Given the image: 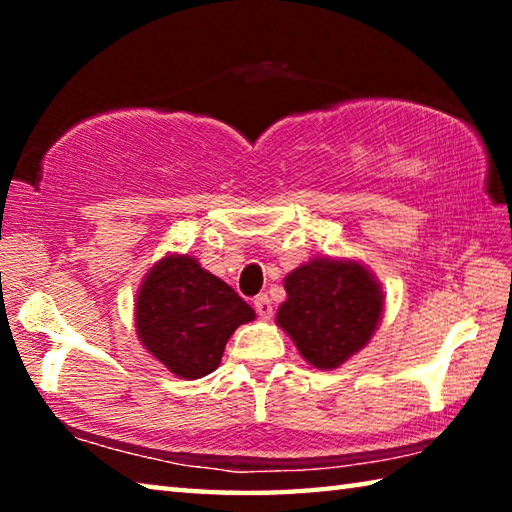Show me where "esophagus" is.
I'll list each match as a JSON object with an SVG mask.
<instances>
[{
	"mask_svg": "<svg viewBox=\"0 0 512 512\" xmlns=\"http://www.w3.org/2000/svg\"><path fill=\"white\" fill-rule=\"evenodd\" d=\"M253 305L257 309V314L262 316V318H271L273 316V302H271V298L266 296V293H262V296H257L253 300Z\"/></svg>",
	"mask_w": 512,
	"mask_h": 512,
	"instance_id": "esophagus-1",
	"label": "esophagus"
}]
</instances>
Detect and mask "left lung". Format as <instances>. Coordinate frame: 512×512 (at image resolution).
<instances>
[{
  "instance_id": "left-lung-1",
  "label": "left lung",
  "mask_w": 512,
  "mask_h": 512,
  "mask_svg": "<svg viewBox=\"0 0 512 512\" xmlns=\"http://www.w3.org/2000/svg\"><path fill=\"white\" fill-rule=\"evenodd\" d=\"M284 289L287 302L277 309V325L320 370L339 368L359 352L384 311L375 277L345 259H311L287 275Z\"/></svg>"
}]
</instances>
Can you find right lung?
<instances>
[{
    "mask_svg": "<svg viewBox=\"0 0 512 512\" xmlns=\"http://www.w3.org/2000/svg\"><path fill=\"white\" fill-rule=\"evenodd\" d=\"M253 318V307L235 289L189 255L160 259L135 302L142 345L183 379H201L219 368L232 332Z\"/></svg>",
    "mask_w": 512,
    "mask_h": 512,
    "instance_id": "1",
    "label": "right lung"
}]
</instances>
